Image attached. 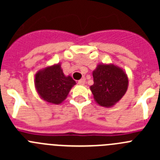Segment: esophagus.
I'll use <instances>...</instances> for the list:
<instances>
[{"label":"esophagus","mask_w":160,"mask_h":160,"mask_svg":"<svg viewBox=\"0 0 160 160\" xmlns=\"http://www.w3.org/2000/svg\"><path fill=\"white\" fill-rule=\"evenodd\" d=\"M85 83H86V79H85V78H82L78 81V84L79 85H84Z\"/></svg>","instance_id":"esophagus-1"}]
</instances>
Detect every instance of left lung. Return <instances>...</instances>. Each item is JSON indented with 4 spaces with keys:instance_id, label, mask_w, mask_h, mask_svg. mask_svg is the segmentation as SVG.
<instances>
[{
    "instance_id": "left-lung-1",
    "label": "left lung",
    "mask_w": 160,
    "mask_h": 160,
    "mask_svg": "<svg viewBox=\"0 0 160 160\" xmlns=\"http://www.w3.org/2000/svg\"><path fill=\"white\" fill-rule=\"evenodd\" d=\"M93 78L94 84L90 86V90L96 102L102 107H113L128 90V74L114 64H98Z\"/></svg>"
}]
</instances>
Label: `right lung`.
Wrapping results in <instances>:
<instances>
[{
    "label": "right lung",
    "instance_id": "right-lung-1",
    "mask_svg": "<svg viewBox=\"0 0 160 160\" xmlns=\"http://www.w3.org/2000/svg\"><path fill=\"white\" fill-rule=\"evenodd\" d=\"M76 82L71 76H66L61 63L46 66L35 74L34 85L39 97L52 104H60L67 97Z\"/></svg>",
    "mask_w": 160,
    "mask_h": 160
}]
</instances>
